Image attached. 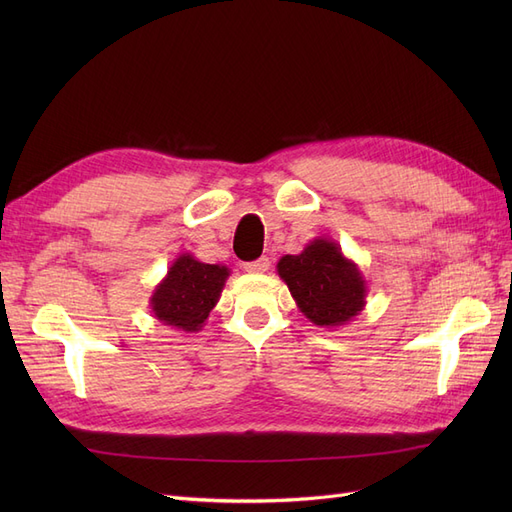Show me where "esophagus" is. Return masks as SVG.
Wrapping results in <instances>:
<instances>
[{"mask_svg":"<svg viewBox=\"0 0 512 512\" xmlns=\"http://www.w3.org/2000/svg\"><path fill=\"white\" fill-rule=\"evenodd\" d=\"M269 267H271V262H269L267 256H262V258L252 260V262H245V265H243V269L247 273H265Z\"/></svg>","mask_w":512,"mask_h":512,"instance_id":"obj_1","label":"esophagus"}]
</instances>
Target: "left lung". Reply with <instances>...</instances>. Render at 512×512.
Returning a JSON list of instances; mask_svg holds the SVG:
<instances>
[{
    "mask_svg": "<svg viewBox=\"0 0 512 512\" xmlns=\"http://www.w3.org/2000/svg\"><path fill=\"white\" fill-rule=\"evenodd\" d=\"M277 275L286 282L301 314L316 327H346L365 309V277L329 237L309 241L301 254L282 256Z\"/></svg>",
    "mask_w": 512,
    "mask_h": 512,
    "instance_id": "1",
    "label": "left lung"
}]
</instances>
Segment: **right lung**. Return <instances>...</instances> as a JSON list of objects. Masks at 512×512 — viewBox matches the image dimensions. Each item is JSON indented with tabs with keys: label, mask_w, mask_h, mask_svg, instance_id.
<instances>
[{
	"label": "right lung",
	"mask_w": 512,
	"mask_h": 512,
	"mask_svg": "<svg viewBox=\"0 0 512 512\" xmlns=\"http://www.w3.org/2000/svg\"><path fill=\"white\" fill-rule=\"evenodd\" d=\"M228 275L230 269L224 265H207L190 252L179 254L151 292L153 316L175 331H203L209 312L222 297Z\"/></svg>",
	"instance_id": "1"
}]
</instances>
